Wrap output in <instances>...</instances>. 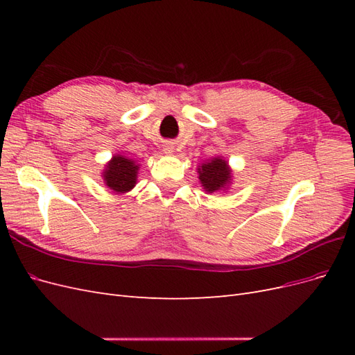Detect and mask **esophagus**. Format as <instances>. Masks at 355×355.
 <instances>
[{"instance_id": "obj_1", "label": "esophagus", "mask_w": 355, "mask_h": 355, "mask_svg": "<svg viewBox=\"0 0 355 355\" xmlns=\"http://www.w3.org/2000/svg\"><path fill=\"white\" fill-rule=\"evenodd\" d=\"M164 153H166V154H171V153H173V146L164 145Z\"/></svg>"}]
</instances>
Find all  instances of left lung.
Masks as SVG:
<instances>
[{
  "label": "left lung",
  "instance_id": "left-lung-1",
  "mask_svg": "<svg viewBox=\"0 0 355 355\" xmlns=\"http://www.w3.org/2000/svg\"><path fill=\"white\" fill-rule=\"evenodd\" d=\"M231 176L232 171L228 163L220 157L206 161V163L198 166V179L201 182V187L209 194L227 188L231 184Z\"/></svg>",
  "mask_w": 355,
  "mask_h": 355
}]
</instances>
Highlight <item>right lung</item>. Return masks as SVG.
Returning <instances> with one entry per match:
<instances>
[{
	"label": "right lung",
	"instance_id": "1",
	"mask_svg": "<svg viewBox=\"0 0 355 355\" xmlns=\"http://www.w3.org/2000/svg\"><path fill=\"white\" fill-rule=\"evenodd\" d=\"M139 164L124 155H114L103 170V182L116 194H124L135 188Z\"/></svg>",
	"mask_w": 355,
	"mask_h": 355
}]
</instances>
